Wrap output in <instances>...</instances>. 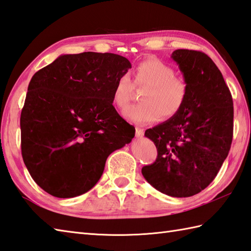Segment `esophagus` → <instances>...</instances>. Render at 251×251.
I'll use <instances>...</instances> for the list:
<instances>
[{
    "mask_svg": "<svg viewBox=\"0 0 251 251\" xmlns=\"http://www.w3.org/2000/svg\"><path fill=\"white\" fill-rule=\"evenodd\" d=\"M144 135V130L141 129V127H136L135 129V136L136 137H142Z\"/></svg>",
    "mask_w": 251,
    "mask_h": 251,
    "instance_id": "esophagus-1",
    "label": "esophagus"
}]
</instances>
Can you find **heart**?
<instances>
[{
    "instance_id": "heart-1",
    "label": "heart",
    "mask_w": 251,
    "mask_h": 251,
    "mask_svg": "<svg viewBox=\"0 0 251 251\" xmlns=\"http://www.w3.org/2000/svg\"><path fill=\"white\" fill-rule=\"evenodd\" d=\"M134 83L147 86L142 95L143 103L133 105L124 112L125 118L137 125L157 121L162 116L172 118L181 111L188 96L187 82L176 76L171 66L157 58H147L135 68ZM133 94V83L127 75L117 80L112 91V100L120 109L129 105Z\"/></svg>"
}]
</instances>
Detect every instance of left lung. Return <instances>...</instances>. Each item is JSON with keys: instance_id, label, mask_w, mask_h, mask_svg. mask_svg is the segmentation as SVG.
<instances>
[{"instance_id": "left-lung-1", "label": "left lung", "mask_w": 251, "mask_h": 251, "mask_svg": "<svg viewBox=\"0 0 251 251\" xmlns=\"http://www.w3.org/2000/svg\"><path fill=\"white\" fill-rule=\"evenodd\" d=\"M171 58L188 85L181 111L145 131L158 156L142 168L145 180L171 197H190L217 176L233 139L234 108L221 71L202 52L176 50Z\"/></svg>"}]
</instances>
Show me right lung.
I'll return each instance as SVG.
<instances>
[{"label":"right lung","instance_id":"obj_1","mask_svg":"<svg viewBox=\"0 0 251 251\" xmlns=\"http://www.w3.org/2000/svg\"><path fill=\"white\" fill-rule=\"evenodd\" d=\"M132 67L124 56L60 55L33 75L20 116L22 154L30 176L50 195L90 191L112 151L135 135L112 106L117 80Z\"/></svg>","mask_w":251,"mask_h":251}]
</instances>
